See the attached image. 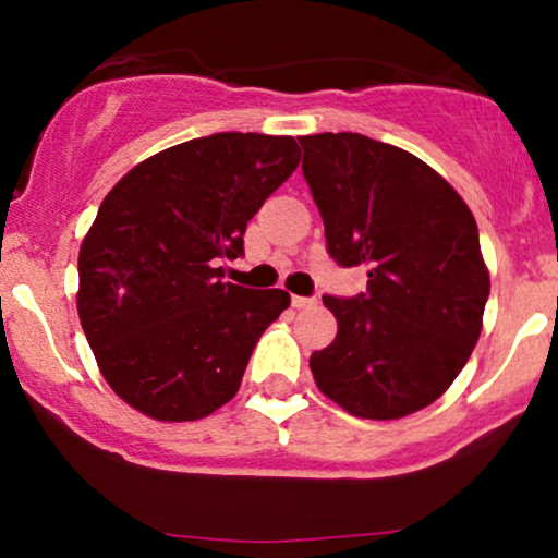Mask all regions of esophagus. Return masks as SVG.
Wrapping results in <instances>:
<instances>
[{
    "label": "esophagus",
    "instance_id": "esophagus-1",
    "mask_svg": "<svg viewBox=\"0 0 558 558\" xmlns=\"http://www.w3.org/2000/svg\"><path fill=\"white\" fill-rule=\"evenodd\" d=\"M291 304L296 306V310H312V306H317V299H310V296H293Z\"/></svg>",
    "mask_w": 558,
    "mask_h": 558
}]
</instances>
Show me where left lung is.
Returning <instances> with one entry per match:
<instances>
[{
	"label": "left lung",
	"mask_w": 558,
	"mask_h": 558,
	"mask_svg": "<svg viewBox=\"0 0 558 558\" xmlns=\"http://www.w3.org/2000/svg\"><path fill=\"white\" fill-rule=\"evenodd\" d=\"M330 257L367 267V293L323 296L338 319L310 356L317 388L362 420H401L457 380L483 330L490 275L453 185L362 133L301 136Z\"/></svg>",
	"instance_id": "1"
}]
</instances>
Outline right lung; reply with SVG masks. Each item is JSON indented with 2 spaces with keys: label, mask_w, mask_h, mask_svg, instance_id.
<instances>
[{
  "label": "right lung",
  "mask_w": 558,
  "mask_h": 558,
  "mask_svg": "<svg viewBox=\"0 0 558 558\" xmlns=\"http://www.w3.org/2000/svg\"><path fill=\"white\" fill-rule=\"evenodd\" d=\"M299 168L291 136L215 133L128 170L78 254V317L99 373L128 407L194 422L239 393L259 336L291 296L222 283L246 222Z\"/></svg>",
  "instance_id": "right-lung-1"
}]
</instances>
